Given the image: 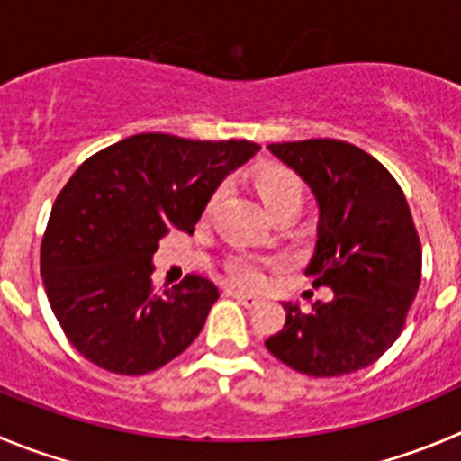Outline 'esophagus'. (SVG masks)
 <instances>
[{"instance_id":"esophagus-1","label":"esophagus","mask_w":461,"mask_h":461,"mask_svg":"<svg viewBox=\"0 0 461 461\" xmlns=\"http://www.w3.org/2000/svg\"><path fill=\"white\" fill-rule=\"evenodd\" d=\"M227 294H230L231 298L236 300V303H240L243 307H248V309H252V307H257V304H259V298H257V295H252V294H243V291H234V289H230Z\"/></svg>"}]
</instances>
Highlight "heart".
<instances>
[{"instance_id":"b5f03b06","label":"heart","mask_w":461,"mask_h":461,"mask_svg":"<svg viewBox=\"0 0 461 461\" xmlns=\"http://www.w3.org/2000/svg\"><path fill=\"white\" fill-rule=\"evenodd\" d=\"M257 193H259L261 202H264L266 211H273L284 204H303L304 188L303 182L295 177L291 170L284 167H268L257 177ZM221 200V191H216L206 202L204 213L209 216L216 202ZM230 277L236 279L245 286H257L261 282V270L255 261L250 259H236L230 264Z\"/></svg>"}]
</instances>
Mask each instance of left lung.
<instances>
[{
	"label": "left lung",
	"mask_w": 461,
	"mask_h": 461,
	"mask_svg": "<svg viewBox=\"0 0 461 461\" xmlns=\"http://www.w3.org/2000/svg\"><path fill=\"white\" fill-rule=\"evenodd\" d=\"M318 202V240L307 275L330 286L312 312L286 303L270 355L312 377L371 366L400 337L420 284V240L405 193L377 158L350 143H270Z\"/></svg>",
	"instance_id": "8db88e82"
}]
</instances>
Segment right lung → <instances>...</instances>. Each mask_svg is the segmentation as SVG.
I'll list each match as a JSON object with an SVG mask.
<instances>
[{
    "label": "right lung",
    "mask_w": 461,
    "mask_h": 461,
    "mask_svg": "<svg viewBox=\"0 0 461 461\" xmlns=\"http://www.w3.org/2000/svg\"><path fill=\"white\" fill-rule=\"evenodd\" d=\"M259 149L136 133L77 167L51 206L41 275L56 321L95 366L145 375L195 341L218 289L186 275L154 291L152 255L170 230L191 234L222 179Z\"/></svg>",
    "instance_id": "add662e5"
}]
</instances>
